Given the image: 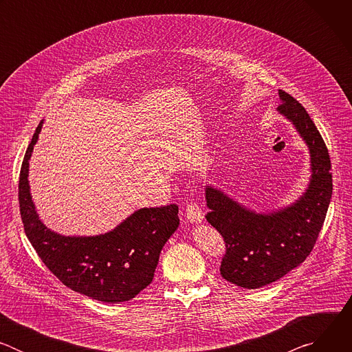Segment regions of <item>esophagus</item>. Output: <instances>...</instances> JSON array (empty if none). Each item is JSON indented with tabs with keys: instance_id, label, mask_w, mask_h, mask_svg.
Returning <instances> with one entry per match:
<instances>
[{
	"instance_id": "1",
	"label": "esophagus",
	"mask_w": 352,
	"mask_h": 352,
	"mask_svg": "<svg viewBox=\"0 0 352 352\" xmlns=\"http://www.w3.org/2000/svg\"><path fill=\"white\" fill-rule=\"evenodd\" d=\"M186 219L190 223H202L205 219V213L202 212V209L199 208V205L196 204H190L186 208Z\"/></svg>"
}]
</instances>
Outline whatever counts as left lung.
<instances>
[{
    "label": "left lung",
    "mask_w": 352,
    "mask_h": 352,
    "mask_svg": "<svg viewBox=\"0 0 352 352\" xmlns=\"http://www.w3.org/2000/svg\"><path fill=\"white\" fill-rule=\"evenodd\" d=\"M284 116L308 144L311 181L298 200L284 209L256 213L223 190L206 186V220L221 234L226 254L221 276L243 288H261L302 263L316 243L333 193L331 163L326 143L307 110L278 90Z\"/></svg>",
    "instance_id": "left-lung-1"
}]
</instances>
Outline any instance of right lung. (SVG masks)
<instances>
[{"mask_svg": "<svg viewBox=\"0 0 352 352\" xmlns=\"http://www.w3.org/2000/svg\"><path fill=\"white\" fill-rule=\"evenodd\" d=\"M43 121L26 150L19 175V209L26 236L38 258L64 285L117 304L136 296L152 283L164 243L179 226L178 206L136 210L113 231L94 236H65L38 219L29 186V160Z\"/></svg>", "mask_w": 352, "mask_h": 352, "instance_id": "obj_1", "label": "right lung"}]
</instances>
